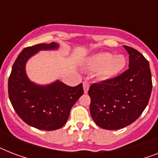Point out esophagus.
Returning <instances> with one entry per match:
<instances>
[{"instance_id": "34e87169", "label": "esophagus", "mask_w": 158, "mask_h": 158, "mask_svg": "<svg viewBox=\"0 0 158 158\" xmlns=\"http://www.w3.org/2000/svg\"><path fill=\"white\" fill-rule=\"evenodd\" d=\"M83 85H84V93L87 94L88 91H89V81H84L83 83Z\"/></svg>"}]
</instances>
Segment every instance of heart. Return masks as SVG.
I'll list each match as a JSON object with an SVG mask.
<instances>
[{
  "label": "heart",
  "mask_w": 158,
  "mask_h": 158,
  "mask_svg": "<svg viewBox=\"0 0 158 158\" xmlns=\"http://www.w3.org/2000/svg\"><path fill=\"white\" fill-rule=\"evenodd\" d=\"M125 64L126 60L122 55L113 56L109 52H100L92 57L89 64L93 70H101L102 76L110 78L122 71Z\"/></svg>",
  "instance_id": "heart-1"
}]
</instances>
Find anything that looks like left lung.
Masks as SVG:
<instances>
[{
	"mask_svg": "<svg viewBox=\"0 0 158 158\" xmlns=\"http://www.w3.org/2000/svg\"><path fill=\"white\" fill-rule=\"evenodd\" d=\"M129 69L120 75L90 86L93 120L105 130H119L131 125L147 106L152 93V74L148 60L136 49L124 46Z\"/></svg>",
	"mask_w": 158,
	"mask_h": 158,
	"instance_id": "8db88e82",
	"label": "left lung"
}]
</instances>
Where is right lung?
Segmentation results:
<instances>
[{
  "label": "right lung",
  "mask_w": 158,
  "mask_h": 158,
  "mask_svg": "<svg viewBox=\"0 0 158 158\" xmlns=\"http://www.w3.org/2000/svg\"><path fill=\"white\" fill-rule=\"evenodd\" d=\"M56 43H40L23 49L14 63L8 80L9 98L22 120L43 130H58L66 123L70 109L84 94L83 84L68 86L56 81L38 86L26 76L25 63L40 50L56 48Z\"/></svg>",
  "instance_id": "right-lung-1"
}]
</instances>
